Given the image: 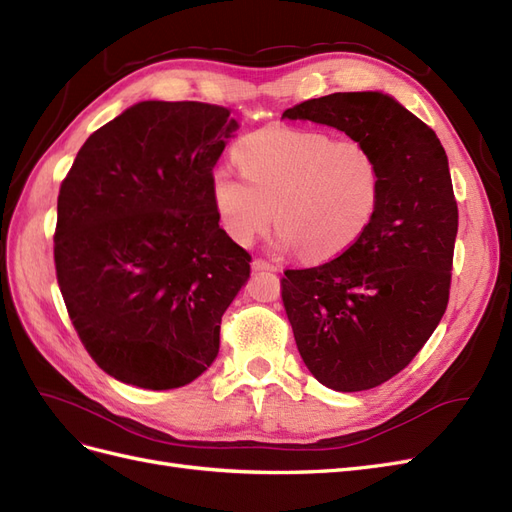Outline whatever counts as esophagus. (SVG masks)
<instances>
[{
    "label": "esophagus",
    "instance_id": "34e87169",
    "mask_svg": "<svg viewBox=\"0 0 512 512\" xmlns=\"http://www.w3.org/2000/svg\"><path fill=\"white\" fill-rule=\"evenodd\" d=\"M252 267H254V271H273V273L280 271V267L273 265V262L262 260V258H256V260L252 262Z\"/></svg>",
    "mask_w": 512,
    "mask_h": 512
}]
</instances>
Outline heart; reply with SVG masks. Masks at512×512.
I'll use <instances>...</instances> for the list:
<instances>
[{
	"label": "heart",
	"mask_w": 512,
	"mask_h": 512,
	"mask_svg": "<svg viewBox=\"0 0 512 512\" xmlns=\"http://www.w3.org/2000/svg\"><path fill=\"white\" fill-rule=\"evenodd\" d=\"M241 175L215 166L213 209L226 235L250 247L273 224L280 250L307 260L344 254L374 222L382 168L365 143L333 141L318 130L271 126L237 145Z\"/></svg>",
	"instance_id": "heart-1"
}]
</instances>
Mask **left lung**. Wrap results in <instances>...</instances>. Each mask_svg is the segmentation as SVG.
<instances>
[{
	"label": "left lung",
	"mask_w": 512,
	"mask_h": 512,
	"mask_svg": "<svg viewBox=\"0 0 512 512\" xmlns=\"http://www.w3.org/2000/svg\"><path fill=\"white\" fill-rule=\"evenodd\" d=\"M282 119L314 121L365 143L382 168L374 222L320 267L286 271L282 301L312 376L339 393L391 380L440 324L451 288L457 203L446 151L382 91L307 100Z\"/></svg>",
	"instance_id": "8db88e82"
}]
</instances>
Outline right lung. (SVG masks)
<instances>
[{
    "mask_svg": "<svg viewBox=\"0 0 512 512\" xmlns=\"http://www.w3.org/2000/svg\"><path fill=\"white\" fill-rule=\"evenodd\" d=\"M239 130L224 106L145 100L91 134L57 198L55 269L70 320L108 376L190 384L250 260L220 228L209 177Z\"/></svg>",
    "mask_w": 512,
    "mask_h": 512,
    "instance_id": "right-lung-1",
    "label": "right lung"
}]
</instances>
